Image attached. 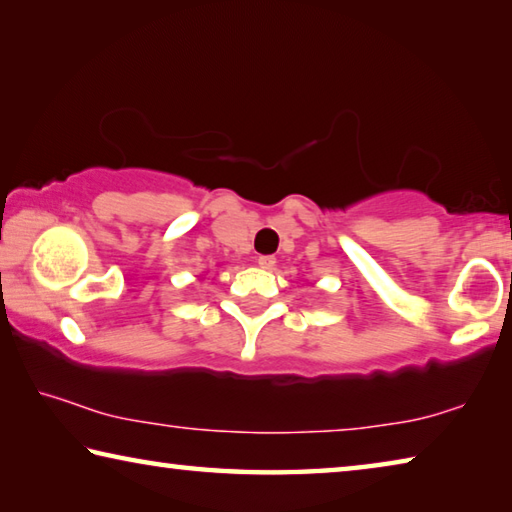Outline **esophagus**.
I'll list each match as a JSON object with an SVG mask.
<instances>
[{
    "instance_id": "1",
    "label": "esophagus",
    "mask_w": 512,
    "mask_h": 512,
    "mask_svg": "<svg viewBox=\"0 0 512 512\" xmlns=\"http://www.w3.org/2000/svg\"><path fill=\"white\" fill-rule=\"evenodd\" d=\"M257 264L262 266V268H266V271H273L277 262H275V257H273V255H262V257L257 259Z\"/></svg>"
}]
</instances>
